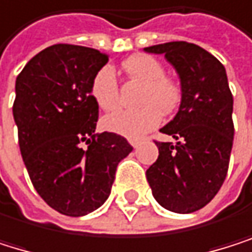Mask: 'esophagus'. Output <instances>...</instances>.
Masks as SVG:
<instances>
[{"mask_svg":"<svg viewBox=\"0 0 252 252\" xmlns=\"http://www.w3.org/2000/svg\"><path fill=\"white\" fill-rule=\"evenodd\" d=\"M129 143H130V146H132L133 149H138V147H140V144H141L140 140H130Z\"/></svg>","mask_w":252,"mask_h":252,"instance_id":"1","label":"esophagus"}]
</instances>
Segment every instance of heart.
Wrapping results in <instances>:
<instances>
[{"mask_svg": "<svg viewBox=\"0 0 252 252\" xmlns=\"http://www.w3.org/2000/svg\"><path fill=\"white\" fill-rule=\"evenodd\" d=\"M123 69L132 78L144 82L138 109H116L105 116L102 126L126 138H140L153 130L162 120V113L173 112L180 102V89L176 82L165 78V69L150 55H133L123 63ZM90 94L96 105L109 111L119 102V85L116 72L111 66H103L92 81Z\"/></svg>", "mask_w": 252, "mask_h": 252, "instance_id": "1", "label": "heart"}]
</instances>
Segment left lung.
<instances>
[{"label":"left lung","mask_w":252,"mask_h":252,"mask_svg":"<svg viewBox=\"0 0 252 252\" xmlns=\"http://www.w3.org/2000/svg\"><path fill=\"white\" fill-rule=\"evenodd\" d=\"M144 51L165 55L182 90L177 114L160 129L174 143H156L159 156L146 177L162 207L192 213L218 194L228 170L234 127L225 67L210 52L188 42Z\"/></svg>","instance_id":"left-lung-1"}]
</instances>
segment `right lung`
Instances as JSON below:
<instances>
[{
  "instance_id": "obj_1",
  "label": "right lung",
  "mask_w": 252,
  "mask_h": 252,
  "mask_svg": "<svg viewBox=\"0 0 252 252\" xmlns=\"http://www.w3.org/2000/svg\"><path fill=\"white\" fill-rule=\"evenodd\" d=\"M106 63L97 49L54 45L16 78L13 119L24 163L39 195L67 217L106 201L119 162L132 152L122 135L96 133L99 106L90 87Z\"/></svg>"
}]
</instances>
